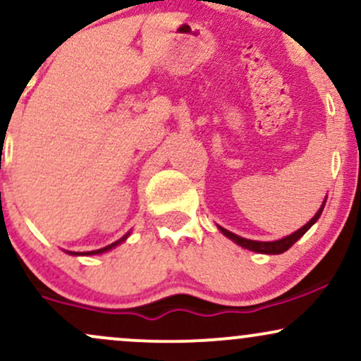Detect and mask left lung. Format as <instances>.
<instances>
[{
	"instance_id": "1",
	"label": "left lung",
	"mask_w": 361,
	"mask_h": 361,
	"mask_svg": "<svg viewBox=\"0 0 361 361\" xmlns=\"http://www.w3.org/2000/svg\"><path fill=\"white\" fill-rule=\"evenodd\" d=\"M324 205H326V200H324V204L321 205V209L317 210V214L314 215V217L310 219V221L305 224L304 227H300L299 231H295V233H293V234L287 235V238L279 239V241H268V243H264V241H251V239L241 238V235H235L234 233H231V231L224 229V227H221V226H219V229H221V233L224 235H227V238H229L231 241H234L235 244H239V246L246 247V250L255 251V252H263V255H280V252H285V251L288 250V247H292L293 244L299 241L302 235L307 233L310 227H312L314 224L317 222V219L321 217Z\"/></svg>"
}]
</instances>
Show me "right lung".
<instances>
[{
    "label": "right lung",
    "instance_id": "right-lung-1",
    "mask_svg": "<svg viewBox=\"0 0 361 361\" xmlns=\"http://www.w3.org/2000/svg\"><path fill=\"white\" fill-rule=\"evenodd\" d=\"M128 238V234H126L123 235V238H120L118 241H115V243H111V244H109V246L106 247H102V250H97V251H88V252H73V251H68L69 255H73V256H78V255H85V256H88V255H100V252H105V251H110L111 247H115V246H118L120 243H123L126 241V239Z\"/></svg>",
    "mask_w": 361,
    "mask_h": 361
}]
</instances>
